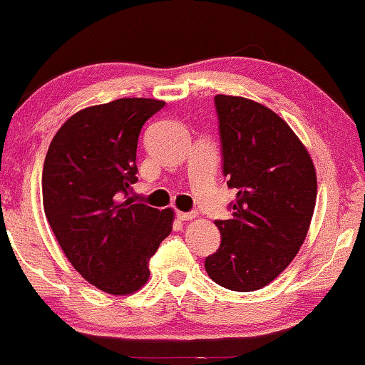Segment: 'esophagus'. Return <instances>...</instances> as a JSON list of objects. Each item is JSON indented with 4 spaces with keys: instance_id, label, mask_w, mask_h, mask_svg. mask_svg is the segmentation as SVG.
I'll return each instance as SVG.
<instances>
[{
    "instance_id": "obj_1",
    "label": "esophagus",
    "mask_w": 365,
    "mask_h": 365,
    "mask_svg": "<svg viewBox=\"0 0 365 365\" xmlns=\"http://www.w3.org/2000/svg\"><path fill=\"white\" fill-rule=\"evenodd\" d=\"M176 216L179 221H191V219L196 217V212H178Z\"/></svg>"
}]
</instances>
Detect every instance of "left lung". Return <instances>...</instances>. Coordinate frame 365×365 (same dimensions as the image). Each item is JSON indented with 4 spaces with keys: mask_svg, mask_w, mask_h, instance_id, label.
<instances>
[{
    "mask_svg": "<svg viewBox=\"0 0 365 365\" xmlns=\"http://www.w3.org/2000/svg\"><path fill=\"white\" fill-rule=\"evenodd\" d=\"M222 174L237 191L232 217L214 221L221 244L206 257L207 276L239 292L257 291L302 246L317 196L316 169L299 138L271 109L217 94Z\"/></svg>",
    "mask_w": 365,
    "mask_h": 365,
    "instance_id": "left-lung-1",
    "label": "left lung"
}]
</instances>
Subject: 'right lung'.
<instances>
[{
    "label": "right lung",
    "instance_id": "add662e5",
    "mask_svg": "<svg viewBox=\"0 0 365 365\" xmlns=\"http://www.w3.org/2000/svg\"><path fill=\"white\" fill-rule=\"evenodd\" d=\"M164 101L123 98L68 119L49 144L43 206L59 246L89 284L114 296L149 279V259L173 229L171 209L131 197L144 123Z\"/></svg>",
    "mask_w": 365,
    "mask_h": 365
}]
</instances>
